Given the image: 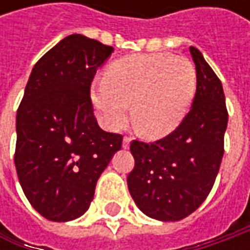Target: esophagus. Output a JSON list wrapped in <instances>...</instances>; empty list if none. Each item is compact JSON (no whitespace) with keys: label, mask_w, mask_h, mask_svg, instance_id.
Wrapping results in <instances>:
<instances>
[{"label":"esophagus","mask_w":250,"mask_h":250,"mask_svg":"<svg viewBox=\"0 0 250 250\" xmlns=\"http://www.w3.org/2000/svg\"><path fill=\"white\" fill-rule=\"evenodd\" d=\"M130 145V138H124V140H122V147L124 149H128Z\"/></svg>","instance_id":"esophagus-1"}]
</instances>
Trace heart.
Returning a JSON list of instances; mask_svg holds the SVG:
<instances>
[{
  "mask_svg": "<svg viewBox=\"0 0 250 250\" xmlns=\"http://www.w3.org/2000/svg\"><path fill=\"white\" fill-rule=\"evenodd\" d=\"M197 73L185 57L169 53L135 54L111 63L105 81L91 84V103L108 130L132 117L150 139L166 138L181 125L195 99Z\"/></svg>",
  "mask_w": 250,
  "mask_h": 250,
  "instance_id": "heart-1",
  "label": "heart"
}]
</instances>
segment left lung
Returning a JSON list of instances; mask_svg holds the SVG:
<instances>
[{
    "label": "left lung",
    "instance_id": "8db88e82",
    "mask_svg": "<svg viewBox=\"0 0 250 250\" xmlns=\"http://www.w3.org/2000/svg\"><path fill=\"white\" fill-rule=\"evenodd\" d=\"M189 51L197 73L190 111L166 138L130 143V196L140 211L160 221H179L205 202L224 154L228 112L223 84L197 48Z\"/></svg>",
    "mask_w": 250,
    "mask_h": 250
}]
</instances>
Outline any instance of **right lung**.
Wrapping results in <instances>:
<instances>
[{"label": "right lung", "instance_id": "add662e5", "mask_svg": "<svg viewBox=\"0 0 250 250\" xmlns=\"http://www.w3.org/2000/svg\"><path fill=\"white\" fill-rule=\"evenodd\" d=\"M114 51L71 34L37 61L16 114L15 167L24 196L50 221L65 223L90 206L101 172L122 136L93 114L90 84Z\"/></svg>", "mask_w": 250, "mask_h": 250}]
</instances>
